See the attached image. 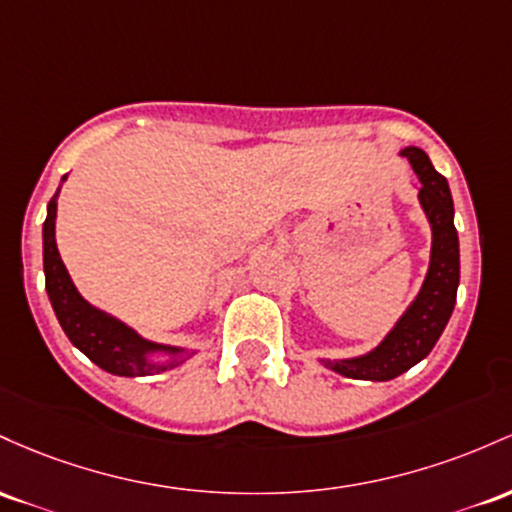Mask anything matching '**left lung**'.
<instances>
[{
    "label": "left lung",
    "mask_w": 512,
    "mask_h": 512,
    "mask_svg": "<svg viewBox=\"0 0 512 512\" xmlns=\"http://www.w3.org/2000/svg\"><path fill=\"white\" fill-rule=\"evenodd\" d=\"M399 154L409 159L413 174L421 181L418 203L430 225L428 273L418 295L375 348L353 358H321L329 370L350 380L387 382L421 363L438 343L457 302L459 237L450 186L421 147H404Z\"/></svg>",
    "instance_id": "obj_1"
}]
</instances>
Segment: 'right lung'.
Returning a JSON list of instances; mask_svg holds the SVG:
<instances>
[{"label": "right lung", "mask_w": 512, "mask_h": 512, "mask_svg": "<svg viewBox=\"0 0 512 512\" xmlns=\"http://www.w3.org/2000/svg\"><path fill=\"white\" fill-rule=\"evenodd\" d=\"M65 179L67 176H62V181ZM57 195H60V188L50 198L48 217L43 222V273L55 317L72 346L82 350L101 370L118 377L159 375V372L174 370L186 363L191 355H195V350L149 341L125 321L94 307L79 295L77 285L72 283L60 251H57Z\"/></svg>", "instance_id": "1"}]
</instances>
